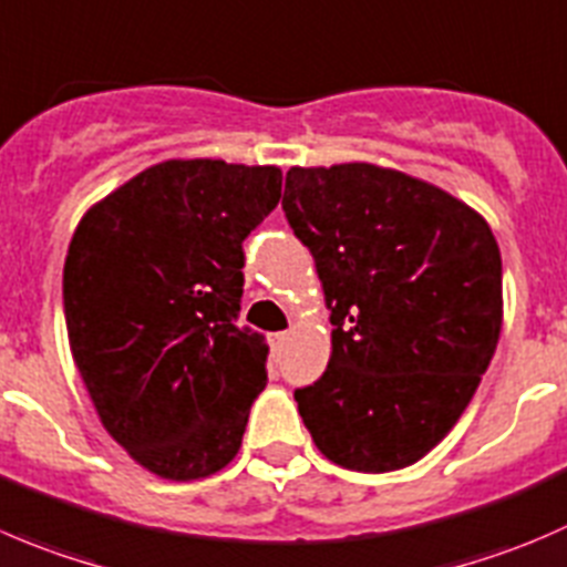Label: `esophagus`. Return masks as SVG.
I'll use <instances>...</instances> for the list:
<instances>
[{
    "label": "esophagus",
    "instance_id": "1",
    "mask_svg": "<svg viewBox=\"0 0 567 567\" xmlns=\"http://www.w3.org/2000/svg\"><path fill=\"white\" fill-rule=\"evenodd\" d=\"M286 339H289V333H272V336H270V344H272V350H284Z\"/></svg>",
    "mask_w": 567,
    "mask_h": 567
}]
</instances>
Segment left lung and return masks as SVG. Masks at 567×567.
I'll list each match as a JSON object with an SVG mask.
<instances>
[{"label": "left lung", "mask_w": 567, "mask_h": 567, "mask_svg": "<svg viewBox=\"0 0 567 567\" xmlns=\"http://www.w3.org/2000/svg\"><path fill=\"white\" fill-rule=\"evenodd\" d=\"M284 212L330 308V361L295 391L336 466L422 461L461 419L496 352L502 256L491 226L444 189L389 167H291Z\"/></svg>", "instance_id": "1"}]
</instances>
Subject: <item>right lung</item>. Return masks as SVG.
Instances as JSON below:
<instances>
[{
    "mask_svg": "<svg viewBox=\"0 0 567 567\" xmlns=\"http://www.w3.org/2000/svg\"><path fill=\"white\" fill-rule=\"evenodd\" d=\"M281 171L167 159L76 226L63 270L71 352L106 433L151 474L220 472L267 383L265 336L239 328L243 243Z\"/></svg>",
    "mask_w": 567,
    "mask_h": 567,
    "instance_id": "1",
    "label": "right lung"
}]
</instances>
